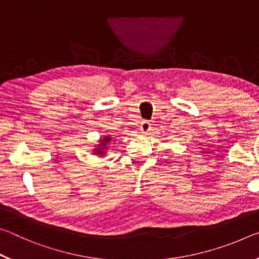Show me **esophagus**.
I'll list each match as a JSON object with an SVG mask.
<instances>
[{
  "label": "esophagus",
  "instance_id": "1",
  "mask_svg": "<svg viewBox=\"0 0 259 259\" xmlns=\"http://www.w3.org/2000/svg\"><path fill=\"white\" fill-rule=\"evenodd\" d=\"M152 124L150 123V121H147V120H144V121H142V123H140V131H142V134H144V135H146V134H148L151 131V126Z\"/></svg>",
  "mask_w": 259,
  "mask_h": 259
}]
</instances>
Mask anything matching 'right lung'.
<instances>
[{
    "label": "right lung",
    "instance_id": "right-lung-1",
    "mask_svg": "<svg viewBox=\"0 0 259 259\" xmlns=\"http://www.w3.org/2000/svg\"><path fill=\"white\" fill-rule=\"evenodd\" d=\"M111 140H112V138L111 137H106V138H104V139H100V144H99V148H97V150H96V154H104V150L105 148H106V145L108 143H111ZM103 146V147L102 148L101 146Z\"/></svg>",
    "mask_w": 259,
    "mask_h": 259
}]
</instances>
